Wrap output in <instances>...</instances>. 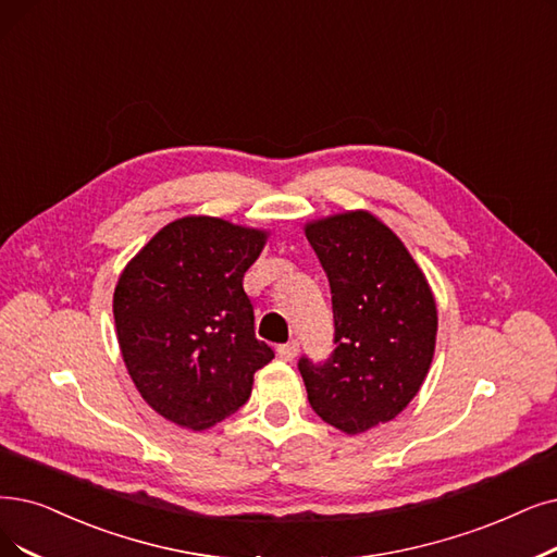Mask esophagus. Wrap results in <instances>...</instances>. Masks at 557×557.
Returning <instances> with one entry per match:
<instances>
[{
    "label": "esophagus",
    "instance_id": "esophagus-1",
    "mask_svg": "<svg viewBox=\"0 0 557 557\" xmlns=\"http://www.w3.org/2000/svg\"><path fill=\"white\" fill-rule=\"evenodd\" d=\"M278 356L283 361H293L295 356H297V351H299V343L297 341H290V343H285V345H278Z\"/></svg>",
    "mask_w": 557,
    "mask_h": 557
}]
</instances>
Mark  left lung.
<instances>
[{"mask_svg": "<svg viewBox=\"0 0 557 557\" xmlns=\"http://www.w3.org/2000/svg\"><path fill=\"white\" fill-rule=\"evenodd\" d=\"M331 287L333 351L301 356L308 403L347 434L393 420L416 397L436 343V304L399 237L368 212L306 226Z\"/></svg>", "mask_w": 557, "mask_h": 557, "instance_id": "1", "label": "left lung"}]
</instances>
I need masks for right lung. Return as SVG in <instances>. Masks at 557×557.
I'll return each instance as SVG.
<instances>
[{
  "instance_id": "1",
  "label": "right lung",
  "mask_w": 557,
  "mask_h": 557,
  "mask_svg": "<svg viewBox=\"0 0 557 557\" xmlns=\"http://www.w3.org/2000/svg\"><path fill=\"white\" fill-rule=\"evenodd\" d=\"M264 233L214 216L164 226L119 278L114 320L123 361L146 403L175 425L206 430L251 397L274 359L256 338L244 274Z\"/></svg>"
}]
</instances>
